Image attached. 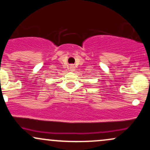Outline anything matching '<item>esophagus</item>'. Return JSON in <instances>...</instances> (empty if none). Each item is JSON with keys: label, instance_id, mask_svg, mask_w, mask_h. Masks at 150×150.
<instances>
[{"label": "esophagus", "instance_id": "obj_1", "mask_svg": "<svg viewBox=\"0 0 150 150\" xmlns=\"http://www.w3.org/2000/svg\"><path fill=\"white\" fill-rule=\"evenodd\" d=\"M70 70H75V66H74V65H70Z\"/></svg>", "mask_w": 150, "mask_h": 150}]
</instances>
